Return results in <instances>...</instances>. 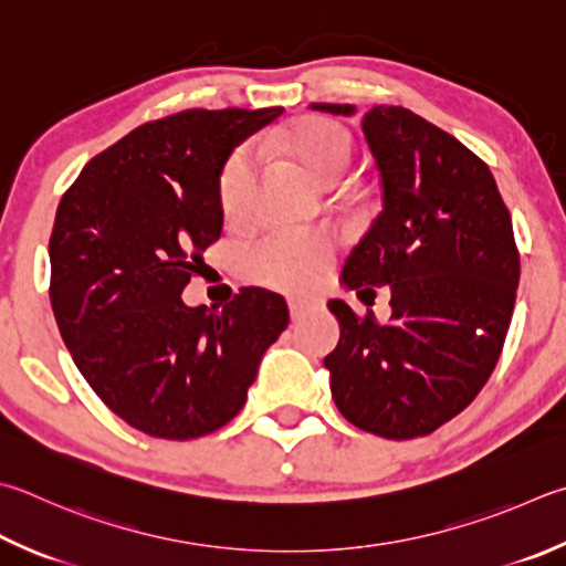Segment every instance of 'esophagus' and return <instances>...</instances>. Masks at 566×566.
Instances as JSON below:
<instances>
[{"label":"esophagus","instance_id":"obj_1","mask_svg":"<svg viewBox=\"0 0 566 566\" xmlns=\"http://www.w3.org/2000/svg\"><path fill=\"white\" fill-rule=\"evenodd\" d=\"M322 310H324V300H318V296H310V300H290V314L294 322H300V318Z\"/></svg>","mask_w":566,"mask_h":566}]
</instances>
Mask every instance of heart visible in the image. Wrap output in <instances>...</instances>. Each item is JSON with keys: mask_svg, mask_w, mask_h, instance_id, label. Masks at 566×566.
<instances>
[{"mask_svg": "<svg viewBox=\"0 0 566 566\" xmlns=\"http://www.w3.org/2000/svg\"><path fill=\"white\" fill-rule=\"evenodd\" d=\"M280 148L316 182H334L354 160V138L344 126L312 118L280 133ZM254 185L252 153L234 150L220 176V208L228 220H240ZM334 242L322 232H270L240 252V270L252 282L282 292L312 290L332 262Z\"/></svg>", "mask_w": 566, "mask_h": 566, "instance_id": "heart-1", "label": "heart"}]
</instances>
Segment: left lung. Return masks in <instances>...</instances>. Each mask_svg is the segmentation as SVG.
Here are the masks:
<instances>
[{"label": "left lung", "mask_w": 566, "mask_h": 566, "mask_svg": "<svg viewBox=\"0 0 566 566\" xmlns=\"http://www.w3.org/2000/svg\"><path fill=\"white\" fill-rule=\"evenodd\" d=\"M352 116V104H312ZM364 136L384 208L348 254V290L390 284V318L328 302L342 338L324 366L342 416L408 440L465 410L495 371L520 282L510 210L490 168L403 106H374Z\"/></svg>", "instance_id": "obj_1"}]
</instances>
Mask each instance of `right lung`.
I'll return each instance as SVG.
<instances>
[{
	"instance_id": "add662e5",
	"label": "right lung",
	"mask_w": 566,
	"mask_h": 566,
	"mask_svg": "<svg viewBox=\"0 0 566 566\" xmlns=\"http://www.w3.org/2000/svg\"><path fill=\"white\" fill-rule=\"evenodd\" d=\"M274 108H190L86 163L49 240L51 310L96 396L140 433L192 440L240 413L290 324L284 296L242 286L222 310L182 304L222 234L220 176Z\"/></svg>"
}]
</instances>
